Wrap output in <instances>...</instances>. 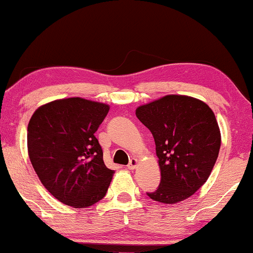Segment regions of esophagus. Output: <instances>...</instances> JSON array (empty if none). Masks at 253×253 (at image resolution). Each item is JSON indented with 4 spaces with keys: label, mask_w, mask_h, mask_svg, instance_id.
Returning a JSON list of instances; mask_svg holds the SVG:
<instances>
[{
    "label": "esophagus",
    "mask_w": 253,
    "mask_h": 253,
    "mask_svg": "<svg viewBox=\"0 0 253 253\" xmlns=\"http://www.w3.org/2000/svg\"><path fill=\"white\" fill-rule=\"evenodd\" d=\"M137 164H138V160H137V159H134V158H132V159L130 160V163L127 164L126 169H136Z\"/></svg>",
    "instance_id": "1"
}]
</instances>
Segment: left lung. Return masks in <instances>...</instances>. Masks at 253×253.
I'll use <instances>...</instances> for the list:
<instances>
[{
  "instance_id": "1",
  "label": "left lung",
  "mask_w": 253,
  "mask_h": 253,
  "mask_svg": "<svg viewBox=\"0 0 253 253\" xmlns=\"http://www.w3.org/2000/svg\"><path fill=\"white\" fill-rule=\"evenodd\" d=\"M136 116L156 143L162 179L146 195L162 203L192 196L211 175L221 146L212 110L205 102L182 95H167L137 108Z\"/></svg>"
}]
</instances>
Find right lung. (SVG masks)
I'll return each instance as SVG.
<instances>
[{"mask_svg":"<svg viewBox=\"0 0 253 253\" xmlns=\"http://www.w3.org/2000/svg\"><path fill=\"white\" fill-rule=\"evenodd\" d=\"M107 104L80 97L42 106L28 126L31 164L55 199L86 208L104 198L114 170L104 165L95 132L107 116Z\"/></svg>","mask_w":253,"mask_h":253,"instance_id":"right-lung-1","label":"right lung"}]
</instances>
